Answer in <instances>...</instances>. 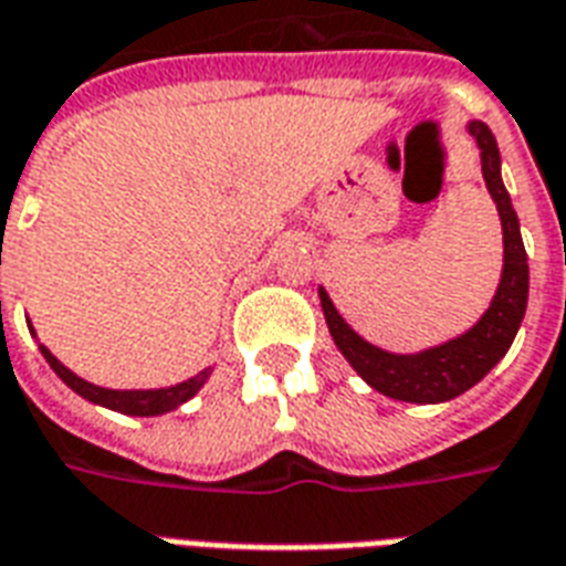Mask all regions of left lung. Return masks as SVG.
<instances>
[{"label": "left lung", "instance_id": "obj_1", "mask_svg": "<svg viewBox=\"0 0 566 566\" xmlns=\"http://www.w3.org/2000/svg\"><path fill=\"white\" fill-rule=\"evenodd\" d=\"M468 129L480 147L482 177H485L489 196L497 205L503 229L501 283H497L489 311L480 316V323L447 340V344L401 356V353L379 349V346L368 344L361 334L353 332L332 304L328 292L319 286L325 323H328V332H332L337 349L344 353L346 361L356 368L358 377L365 379L370 389L382 391L395 401L443 403L464 395L506 356L518 325L525 319L527 253L525 243H522V232H518L513 201H510V192L501 180V150H497V142H494L492 129L485 123L470 119Z\"/></svg>", "mask_w": 566, "mask_h": 566}]
</instances>
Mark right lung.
<instances>
[{"instance_id": "add662e5", "label": "right lung", "mask_w": 566, "mask_h": 566, "mask_svg": "<svg viewBox=\"0 0 566 566\" xmlns=\"http://www.w3.org/2000/svg\"><path fill=\"white\" fill-rule=\"evenodd\" d=\"M41 356L48 358V365L56 370V377L63 379L69 389L77 391L81 398L126 416L171 413V410H177L180 403H187L192 395H198V389H201L210 377V368H205V370H198L196 377L184 379V382H177V386H168V389H102V386H93V382H86V379L77 377L74 370L65 368L63 361L53 356L48 346H41Z\"/></svg>"}]
</instances>
